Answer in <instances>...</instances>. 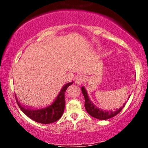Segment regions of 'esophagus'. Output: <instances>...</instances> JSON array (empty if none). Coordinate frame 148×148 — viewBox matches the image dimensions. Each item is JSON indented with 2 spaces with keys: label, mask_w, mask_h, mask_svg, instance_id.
<instances>
[{
  "label": "esophagus",
  "mask_w": 148,
  "mask_h": 148,
  "mask_svg": "<svg viewBox=\"0 0 148 148\" xmlns=\"http://www.w3.org/2000/svg\"><path fill=\"white\" fill-rule=\"evenodd\" d=\"M84 79H85L84 76H83V75L78 76L75 79L76 84L78 85V86H81V85L82 84V83L84 81Z\"/></svg>",
  "instance_id": "34e87169"
}]
</instances>
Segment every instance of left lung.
I'll return each mask as SVG.
<instances>
[{"mask_svg":"<svg viewBox=\"0 0 148 148\" xmlns=\"http://www.w3.org/2000/svg\"><path fill=\"white\" fill-rule=\"evenodd\" d=\"M81 91H82L83 95L84 96L85 99V108H86V111L89 113L91 116H92L93 118L99 119V120H107V119H109L114 117L115 115L118 114L120 111H122V109L124 108V106L126 104V102L124 103L120 108H118V109H115L114 111H103V110L100 109V108L97 107V106L94 104L90 99L89 96H88L87 90H86V88L84 87L81 88ZM130 95H129V98L130 97Z\"/></svg>","mask_w":148,"mask_h":148,"instance_id":"8db88e82","label":"left lung"}]
</instances>
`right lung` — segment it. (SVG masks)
<instances>
[{"label": "right lung", "instance_id": "1", "mask_svg": "<svg viewBox=\"0 0 148 148\" xmlns=\"http://www.w3.org/2000/svg\"><path fill=\"white\" fill-rule=\"evenodd\" d=\"M73 83L74 81L69 82L64 85V86L61 88L60 92L56 97L55 100L53 101V103L49 106L44 107V108H37V109L25 108L22 106L21 103H19L18 99L16 98V95H15L16 102L22 112L34 121L42 124L53 123L59 120L63 114L64 106H65L64 92H66L67 88L73 84Z\"/></svg>", "mask_w": 148, "mask_h": 148}]
</instances>
